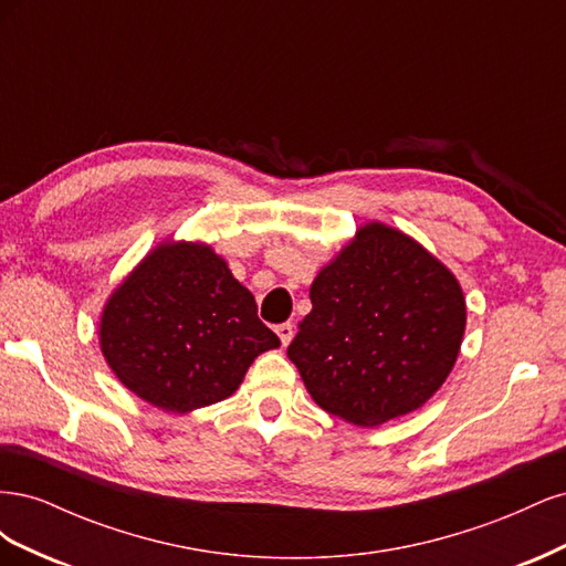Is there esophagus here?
I'll list each match as a JSON object with an SVG mask.
<instances>
[{
    "label": "esophagus",
    "mask_w": 566,
    "mask_h": 566,
    "mask_svg": "<svg viewBox=\"0 0 566 566\" xmlns=\"http://www.w3.org/2000/svg\"><path fill=\"white\" fill-rule=\"evenodd\" d=\"M276 333L281 337V345L287 347L290 342H293V337H295V325L293 323H281V325H276Z\"/></svg>",
    "instance_id": "1"
}]
</instances>
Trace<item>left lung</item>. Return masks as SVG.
Instances as JSON below:
<instances>
[{"instance_id": "left-lung-1", "label": "left lung", "mask_w": 566, "mask_h": 566, "mask_svg": "<svg viewBox=\"0 0 566 566\" xmlns=\"http://www.w3.org/2000/svg\"><path fill=\"white\" fill-rule=\"evenodd\" d=\"M287 356L314 401L354 424L420 408L451 373L465 333L453 273L401 231L368 224L312 283Z\"/></svg>"}]
</instances>
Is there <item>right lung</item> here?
Instances as JSON below:
<instances>
[{"label": "right lung", "instance_id": "add662e5", "mask_svg": "<svg viewBox=\"0 0 566 566\" xmlns=\"http://www.w3.org/2000/svg\"><path fill=\"white\" fill-rule=\"evenodd\" d=\"M279 345L250 290L193 243L150 252L101 318V349L119 382L172 413L231 397L254 356Z\"/></svg>", "mask_w": 566, "mask_h": 566}]
</instances>
